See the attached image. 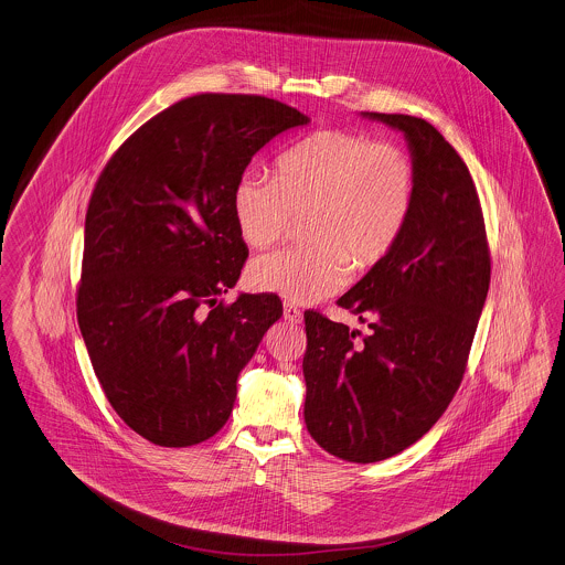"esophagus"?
I'll return each instance as SVG.
<instances>
[{
  "label": "esophagus",
  "instance_id": "1",
  "mask_svg": "<svg viewBox=\"0 0 565 565\" xmlns=\"http://www.w3.org/2000/svg\"><path fill=\"white\" fill-rule=\"evenodd\" d=\"M284 320H288L290 324H301L303 322V313L295 305L286 303L284 305Z\"/></svg>",
  "mask_w": 565,
  "mask_h": 565
}]
</instances>
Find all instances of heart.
Returning <instances> with one entry per match:
<instances>
[{"mask_svg":"<svg viewBox=\"0 0 565 565\" xmlns=\"http://www.w3.org/2000/svg\"><path fill=\"white\" fill-rule=\"evenodd\" d=\"M413 198L415 170L402 148L352 130L305 137L277 159L275 178L245 174L234 186L232 211L249 247H270L307 213L309 245L256 258L249 286L290 303L333 297L352 266L367 270L390 256Z\"/></svg>","mask_w":565,"mask_h":565,"instance_id":"1","label":"heart"}]
</instances>
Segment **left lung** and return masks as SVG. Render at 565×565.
Returning <instances> with one entry per match:
<instances>
[{
	"label": "left lung",
	"instance_id": "left-lung-1",
	"mask_svg": "<svg viewBox=\"0 0 565 565\" xmlns=\"http://www.w3.org/2000/svg\"><path fill=\"white\" fill-rule=\"evenodd\" d=\"M404 132L415 170L408 221L385 260L338 305L367 335L305 311V426L329 454L379 462L426 435L460 387L490 286V252L467 163L415 116L361 114Z\"/></svg>",
	"mask_w": 565,
	"mask_h": 565
}]
</instances>
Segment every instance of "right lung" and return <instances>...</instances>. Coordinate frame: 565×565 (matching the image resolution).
Here are the masks:
<instances>
[{
    "label": "right lung",
    "instance_id": "add662e5",
    "mask_svg": "<svg viewBox=\"0 0 565 565\" xmlns=\"http://www.w3.org/2000/svg\"><path fill=\"white\" fill-rule=\"evenodd\" d=\"M309 118L252 94H198L135 130L89 198L77 320L114 411L161 447L225 426L241 370L284 309L236 286L249 249L232 195L252 157Z\"/></svg>",
    "mask_w": 565,
    "mask_h": 565
}]
</instances>
